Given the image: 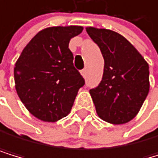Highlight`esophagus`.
Listing matches in <instances>:
<instances>
[{
  "label": "esophagus",
  "mask_w": 158,
  "mask_h": 158,
  "mask_svg": "<svg viewBox=\"0 0 158 158\" xmlns=\"http://www.w3.org/2000/svg\"><path fill=\"white\" fill-rule=\"evenodd\" d=\"M81 74H82L83 77H86V76H87V69L84 68V69L81 70Z\"/></svg>",
  "instance_id": "obj_1"
}]
</instances>
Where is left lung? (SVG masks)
Instances as JSON below:
<instances>
[{
  "instance_id": "8db88e82",
  "label": "left lung",
  "mask_w": 158,
  "mask_h": 158,
  "mask_svg": "<svg viewBox=\"0 0 158 158\" xmlns=\"http://www.w3.org/2000/svg\"><path fill=\"white\" fill-rule=\"evenodd\" d=\"M86 31L105 60L102 81L90 90L97 113L109 123H127L139 112L148 94V64L120 34L94 27Z\"/></svg>"
}]
</instances>
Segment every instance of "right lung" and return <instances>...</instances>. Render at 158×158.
<instances>
[{
    "label": "right lung",
    "instance_id": "1",
    "mask_svg": "<svg viewBox=\"0 0 158 158\" xmlns=\"http://www.w3.org/2000/svg\"><path fill=\"white\" fill-rule=\"evenodd\" d=\"M81 26H56L40 31L24 48L15 67L17 95L35 117L46 122L60 120L71 110L85 80L74 67L68 49Z\"/></svg>",
    "mask_w": 158,
    "mask_h": 158
}]
</instances>
